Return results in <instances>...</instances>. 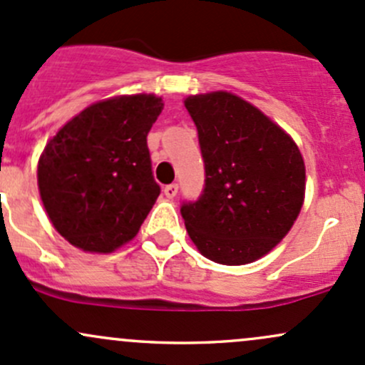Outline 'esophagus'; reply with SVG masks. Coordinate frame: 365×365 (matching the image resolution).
I'll use <instances>...</instances> for the list:
<instances>
[{"mask_svg": "<svg viewBox=\"0 0 365 365\" xmlns=\"http://www.w3.org/2000/svg\"><path fill=\"white\" fill-rule=\"evenodd\" d=\"M163 192H164V195H166V197L173 199L175 195L178 194V185H176V183H171V185H166V187H164Z\"/></svg>", "mask_w": 365, "mask_h": 365, "instance_id": "34e87169", "label": "esophagus"}]
</instances>
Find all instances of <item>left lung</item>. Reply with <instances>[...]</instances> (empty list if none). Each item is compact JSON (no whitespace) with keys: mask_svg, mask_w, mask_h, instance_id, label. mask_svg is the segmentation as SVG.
Instances as JSON below:
<instances>
[{"mask_svg":"<svg viewBox=\"0 0 365 365\" xmlns=\"http://www.w3.org/2000/svg\"><path fill=\"white\" fill-rule=\"evenodd\" d=\"M199 133L206 185L182 216L192 242L220 265L270 253L305 201V161L289 133L230 91L183 100Z\"/></svg>","mask_w":365,"mask_h":365,"instance_id":"left-lung-1","label":"left lung"}]
</instances>
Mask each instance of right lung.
I'll return each instance as SVG.
<instances>
[{
    "mask_svg": "<svg viewBox=\"0 0 365 365\" xmlns=\"http://www.w3.org/2000/svg\"><path fill=\"white\" fill-rule=\"evenodd\" d=\"M154 93L88 106L48 140L38 189L55 230L86 253H112L138 234L159 197L147 135L161 114Z\"/></svg>",
    "mask_w": 365,
    "mask_h": 365,
    "instance_id": "1",
    "label": "right lung"
}]
</instances>
